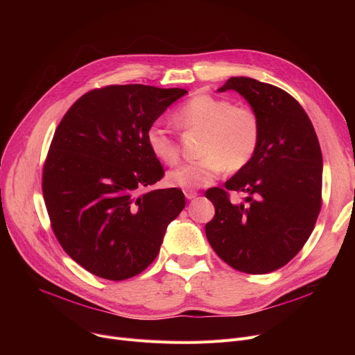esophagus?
<instances>
[{"instance_id":"34e87169","label":"esophagus","mask_w":355,"mask_h":355,"mask_svg":"<svg viewBox=\"0 0 355 355\" xmlns=\"http://www.w3.org/2000/svg\"><path fill=\"white\" fill-rule=\"evenodd\" d=\"M184 196L187 197L189 200H193V198H196L198 194H197L196 191H193V190H184Z\"/></svg>"}]
</instances>
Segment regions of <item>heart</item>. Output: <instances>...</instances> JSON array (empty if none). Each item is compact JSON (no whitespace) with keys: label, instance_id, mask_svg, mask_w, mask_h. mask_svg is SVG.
I'll list each match as a JSON object with an SVG mask.
<instances>
[{"label":"heart","instance_id":"1","mask_svg":"<svg viewBox=\"0 0 355 355\" xmlns=\"http://www.w3.org/2000/svg\"><path fill=\"white\" fill-rule=\"evenodd\" d=\"M174 123L187 132H201L200 159L184 162L166 174V182L184 190L211 184L223 171L237 173L254 158L262 123L252 107L233 105L229 99L197 93L173 116ZM149 153L165 165L178 162L181 146L177 138L158 123L146 129Z\"/></svg>","mask_w":355,"mask_h":355}]
</instances>
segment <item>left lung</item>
<instances>
[{"label": "left lung", "mask_w": 355, "mask_h": 355, "mask_svg": "<svg viewBox=\"0 0 355 355\" xmlns=\"http://www.w3.org/2000/svg\"><path fill=\"white\" fill-rule=\"evenodd\" d=\"M220 92L236 90L262 123L254 158L210 189L216 214L206 236L217 256L236 270L262 275L285 266L309 239L322 206V154L306 112L281 87L230 78ZM245 192L243 203L230 191Z\"/></svg>", "instance_id": "1"}]
</instances>
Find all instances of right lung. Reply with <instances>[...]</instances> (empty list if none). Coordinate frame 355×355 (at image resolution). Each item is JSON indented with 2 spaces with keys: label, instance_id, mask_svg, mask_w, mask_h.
I'll use <instances>...</instances> for the list:
<instances>
[{
  "label": "right lung",
  "instance_id": "1",
  "mask_svg": "<svg viewBox=\"0 0 355 355\" xmlns=\"http://www.w3.org/2000/svg\"><path fill=\"white\" fill-rule=\"evenodd\" d=\"M187 90L145 85L93 89L55 128L42 189L63 250L92 275L123 281L154 262L182 211L178 189L141 190L164 177L145 134Z\"/></svg>",
  "mask_w": 355,
  "mask_h": 355
}]
</instances>
